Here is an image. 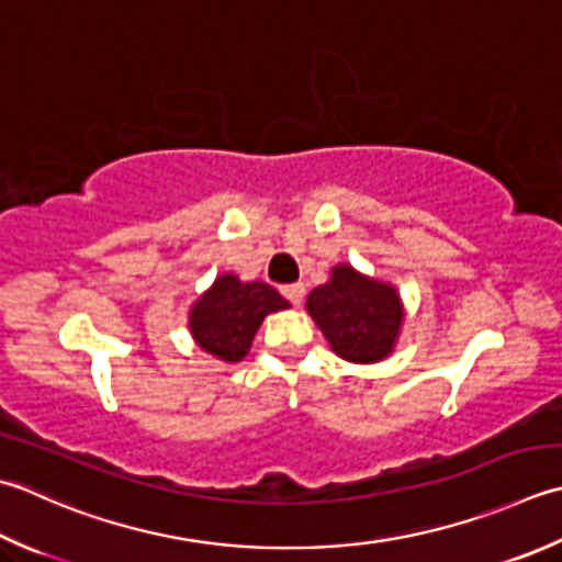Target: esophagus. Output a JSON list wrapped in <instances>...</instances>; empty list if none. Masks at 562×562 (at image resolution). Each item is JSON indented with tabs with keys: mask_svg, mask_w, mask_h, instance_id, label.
I'll return each mask as SVG.
<instances>
[{
	"mask_svg": "<svg viewBox=\"0 0 562 562\" xmlns=\"http://www.w3.org/2000/svg\"><path fill=\"white\" fill-rule=\"evenodd\" d=\"M304 284L302 282H294V284H284L282 288V294L288 296V300L294 304V306H300L302 304V300H304Z\"/></svg>",
	"mask_w": 562,
	"mask_h": 562,
	"instance_id": "esophagus-1",
	"label": "esophagus"
}]
</instances>
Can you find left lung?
Here are the masks:
<instances>
[{
  "mask_svg": "<svg viewBox=\"0 0 562 562\" xmlns=\"http://www.w3.org/2000/svg\"><path fill=\"white\" fill-rule=\"evenodd\" d=\"M306 314L322 328L334 353L356 366H372L397 346L404 326V302L392 282L338 262L328 280L306 296Z\"/></svg>",
  "mask_w": 562,
  "mask_h": 562,
  "instance_id": "obj_1",
  "label": "left lung"
}]
</instances>
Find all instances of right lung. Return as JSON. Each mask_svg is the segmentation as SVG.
<instances>
[{"instance_id": "1", "label": "right lung", "mask_w": 562, "mask_h": 562, "mask_svg": "<svg viewBox=\"0 0 562 562\" xmlns=\"http://www.w3.org/2000/svg\"><path fill=\"white\" fill-rule=\"evenodd\" d=\"M282 310H290V302L268 282H244L238 274L224 272L196 296L187 328L206 356L234 366L248 356L266 316Z\"/></svg>"}]
</instances>
